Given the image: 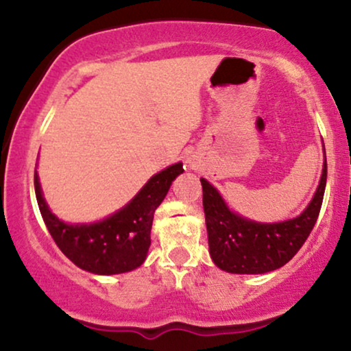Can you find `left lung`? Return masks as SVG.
I'll list each match as a JSON object with an SVG mask.
<instances>
[{
    "label": "left lung",
    "mask_w": 351,
    "mask_h": 351,
    "mask_svg": "<svg viewBox=\"0 0 351 351\" xmlns=\"http://www.w3.org/2000/svg\"><path fill=\"white\" fill-rule=\"evenodd\" d=\"M325 150V148H324ZM327 184V158L312 201L300 216L282 223H256L236 215L217 189L201 178L208 244L217 267L231 274H264L287 264L317 223Z\"/></svg>",
    "instance_id": "8db88e82"
}]
</instances>
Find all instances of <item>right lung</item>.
<instances>
[{
	"mask_svg": "<svg viewBox=\"0 0 351 351\" xmlns=\"http://www.w3.org/2000/svg\"><path fill=\"white\" fill-rule=\"evenodd\" d=\"M180 173H183L181 163L156 173L127 206L92 224H67L52 215L43 198L38 173H34L36 199L54 243L77 267L99 276L123 274L143 264L152 243L155 209Z\"/></svg>",
	"mask_w": 351,
	"mask_h": 351,
	"instance_id": "obj_1",
	"label": "right lung"
}]
</instances>
